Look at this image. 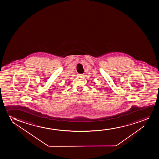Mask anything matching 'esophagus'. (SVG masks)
Masks as SVG:
<instances>
[{"label": "esophagus", "mask_w": 159, "mask_h": 159, "mask_svg": "<svg viewBox=\"0 0 159 159\" xmlns=\"http://www.w3.org/2000/svg\"><path fill=\"white\" fill-rule=\"evenodd\" d=\"M78 75H80V76H83V74H78Z\"/></svg>", "instance_id": "esophagus-1"}]
</instances>
